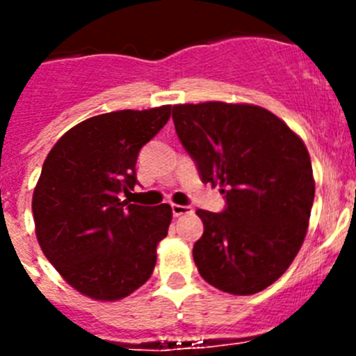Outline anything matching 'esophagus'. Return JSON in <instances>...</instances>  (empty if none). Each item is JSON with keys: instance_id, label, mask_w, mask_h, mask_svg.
I'll return each mask as SVG.
<instances>
[{"instance_id": "34e87169", "label": "esophagus", "mask_w": 356, "mask_h": 356, "mask_svg": "<svg viewBox=\"0 0 356 356\" xmlns=\"http://www.w3.org/2000/svg\"><path fill=\"white\" fill-rule=\"evenodd\" d=\"M171 210H172V216L175 217H180V216H185V213L193 212V210H191V207H185V205H171Z\"/></svg>"}]
</instances>
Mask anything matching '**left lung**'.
I'll return each instance as SVG.
<instances>
[{
	"instance_id": "8db88e82",
	"label": "left lung",
	"mask_w": 356,
	"mask_h": 356,
	"mask_svg": "<svg viewBox=\"0 0 356 356\" xmlns=\"http://www.w3.org/2000/svg\"><path fill=\"white\" fill-rule=\"evenodd\" d=\"M176 135L203 184L221 185L226 207L197 210V271L219 291L248 296L287 271L305 241L314 203L303 140L269 110L221 102L172 106Z\"/></svg>"
}]
</instances>
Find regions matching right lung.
Returning a JSON list of instances; mask_svg holds the SVG:
<instances>
[{
	"mask_svg": "<svg viewBox=\"0 0 356 356\" xmlns=\"http://www.w3.org/2000/svg\"><path fill=\"white\" fill-rule=\"evenodd\" d=\"M171 118V106L96 115L64 134L33 191L35 234L46 259L71 287L115 301L146 284L171 207L131 205L135 163Z\"/></svg>",
	"mask_w": 356,
	"mask_h": 356,
	"instance_id": "1",
	"label": "right lung"
}]
</instances>
